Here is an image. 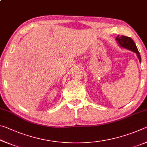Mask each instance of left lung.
<instances>
[{
	"mask_svg": "<svg viewBox=\"0 0 147 147\" xmlns=\"http://www.w3.org/2000/svg\"><path fill=\"white\" fill-rule=\"evenodd\" d=\"M116 40L117 42V43L121 47L136 53L137 56H138L139 60V62L141 63V56L140 54H139L138 49L136 45L135 42L133 41V39H131L130 38H129V37H126L124 36H119H119L116 38Z\"/></svg>",
	"mask_w": 147,
	"mask_h": 147,
	"instance_id": "1",
	"label": "left lung"
}]
</instances>
